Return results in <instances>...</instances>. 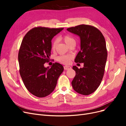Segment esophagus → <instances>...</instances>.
Masks as SVG:
<instances>
[{
	"instance_id": "34e87169",
	"label": "esophagus",
	"mask_w": 126,
	"mask_h": 126,
	"mask_svg": "<svg viewBox=\"0 0 126 126\" xmlns=\"http://www.w3.org/2000/svg\"><path fill=\"white\" fill-rule=\"evenodd\" d=\"M63 68H64V69L66 70L71 69V67L69 66H63Z\"/></svg>"
}]
</instances>
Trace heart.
I'll list each match as a JSON object with an SVG mask.
<instances>
[{"label": "heart", "mask_w": 126, "mask_h": 126, "mask_svg": "<svg viewBox=\"0 0 126 126\" xmlns=\"http://www.w3.org/2000/svg\"><path fill=\"white\" fill-rule=\"evenodd\" d=\"M62 40H63L68 46H70L72 44H76V40L74 38L72 37L69 35H64L62 37ZM57 44V41L56 39H54L52 41L51 44V49L54 50L56 48ZM72 56L69 55H60L57 57L56 60L58 62L63 64H68L71 62Z\"/></svg>", "instance_id": "heart-1"}]
</instances>
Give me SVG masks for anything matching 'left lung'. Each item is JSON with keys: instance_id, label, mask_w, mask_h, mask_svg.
Returning <instances> with one entry per match:
<instances>
[{"instance_id": "left-lung-1", "label": "left lung", "mask_w": 126, "mask_h": 126, "mask_svg": "<svg viewBox=\"0 0 126 126\" xmlns=\"http://www.w3.org/2000/svg\"><path fill=\"white\" fill-rule=\"evenodd\" d=\"M80 38V50L75 59L83 67L74 66L76 76L71 84L76 92L83 95L93 93L99 86L104 75L107 50L105 38L94 26L80 25L67 29Z\"/></svg>"}]
</instances>
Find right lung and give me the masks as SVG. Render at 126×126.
Instances as JSON below:
<instances>
[{
	"label": "right lung",
	"mask_w": 126,
	"mask_h": 126,
	"mask_svg": "<svg viewBox=\"0 0 126 126\" xmlns=\"http://www.w3.org/2000/svg\"><path fill=\"white\" fill-rule=\"evenodd\" d=\"M63 29L37 27L30 30L22 40L18 52L20 75L26 88L37 97L50 94L63 71L58 63L49 69L44 67L51 55V39Z\"/></svg>",
	"instance_id": "obj_1"
}]
</instances>
